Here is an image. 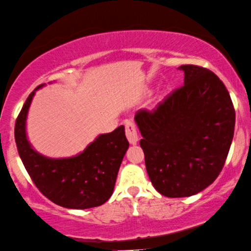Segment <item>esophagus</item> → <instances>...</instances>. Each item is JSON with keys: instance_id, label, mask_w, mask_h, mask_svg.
<instances>
[{"instance_id": "1", "label": "esophagus", "mask_w": 251, "mask_h": 251, "mask_svg": "<svg viewBox=\"0 0 251 251\" xmlns=\"http://www.w3.org/2000/svg\"><path fill=\"white\" fill-rule=\"evenodd\" d=\"M125 132L129 144L135 145L139 140V134H138V129H136L135 124L133 123L132 120H126L125 122Z\"/></svg>"}]
</instances>
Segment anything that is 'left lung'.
Here are the masks:
<instances>
[{
  "instance_id": "obj_1",
  "label": "left lung",
  "mask_w": 251,
  "mask_h": 251,
  "mask_svg": "<svg viewBox=\"0 0 251 251\" xmlns=\"http://www.w3.org/2000/svg\"><path fill=\"white\" fill-rule=\"evenodd\" d=\"M184 84L153 111L134 117L149 179L161 195L202 191L223 170L235 127V110L223 81L207 68L183 65Z\"/></svg>"
}]
</instances>
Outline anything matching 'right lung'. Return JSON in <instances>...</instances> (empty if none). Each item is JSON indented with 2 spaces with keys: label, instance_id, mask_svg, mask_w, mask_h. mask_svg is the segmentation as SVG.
<instances>
[{
  "label": "right lung",
  "instance_id": "1",
  "mask_svg": "<svg viewBox=\"0 0 251 251\" xmlns=\"http://www.w3.org/2000/svg\"><path fill=\"white\" fill-rule=\"evenodd\" d=\"M37 87L28 95L15 124V140L25 169L39 191L54 204L85 210L104 204L112 195L128 148L125 127L98 135L81 154L50 158L34 151L26 138V117Z\"/></svg>",
  "mask_w": 251,
  "mask_h": 251
}]
</instances>
